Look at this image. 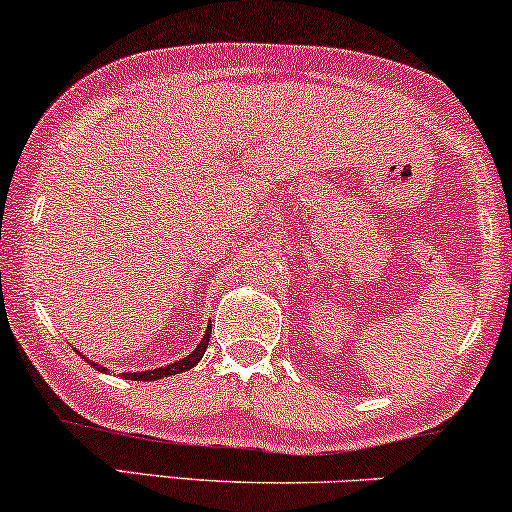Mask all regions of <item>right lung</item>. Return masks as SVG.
Returning <instances> with one entry per match:
<instances>
[{
  "mask_svg": "<svg viewBox=\"0 0 512 512\" xmlns=\"http://www.w3.org/2000/svg\"><path fill=\"white\" fill-rule=\"evenodd\" d=\"M208 342H210V326L208 331H205L203 340L198 342V347L193 349V352L189 354V357H184L181 361H174V364L170 366H163V368H153V371H141V373H122V378H129V380H158V378H167V375H174V373H184L189 371V368H193L198 364L200 359H203L205 349H208ZM84 361H89L87 357H84ZM96 371H106V366L101 364H94V361H89Z\"/></svg>",
  "mask_w": 512,
  "mask_h": 512,
  "instance_id": "right-lung-1",
  "label": "right lung"
}]
</instances>
